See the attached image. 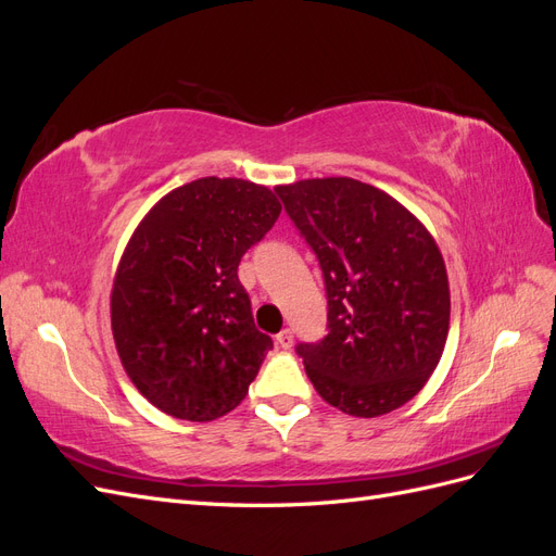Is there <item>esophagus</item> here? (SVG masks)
Returning <instances> with one entry per match:
<instances>
[{"label": "esophagus", "mask_w": 556, "mask_h": 556, "mask_svg": "<svg viewBox=\"0 0 556 556\" xmlns=\"http://www.w3.org/2000/svg\"><path fill=\"white\" fill-rule=\"evenodd\" d=\"M292 343H294V333H292V329H282V331L276 336V345H278L280 350H290V348H292Z\"/></svg>", "instance_id": "obj_1"}]
</instances>
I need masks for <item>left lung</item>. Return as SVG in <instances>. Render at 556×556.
<instances>
[{
  "mask_svg": "<svg viewBox=\"0 0 556 556\" xmlns=\"http://www.w3.org/2000/svg\"><path fill=\"white\" fill-rule=\"evenodd\" d=\"M276 192L325 278L329 333L296 345L317 394L355 417L401 408L447 341L439 245L396 199L355 178H308Z\"/></svg>",
  "mask_w": 556,
  "mask_h": 556,
  "instance_id": "obj_1",
  "label": "left lung"
}]
</instances>
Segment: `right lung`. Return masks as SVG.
<instances>
[{"mask_svg": "<svg viewBox=\"0 0 556 556\" xmlns=\"http://www.w3.org/2000/svg\"><path fill=\"white\" fill-rule=\"evenodd\" d=\"M280 208L264 185L208 176L162 197L131 233L111 329L129 380L162 413L211 422L245 399L274 341L237 271Z\"/></svg>", "mask_w": 556, "mask_h": 556, "instance_id": "add662e5", "label": "right lung"}]
</instances>
